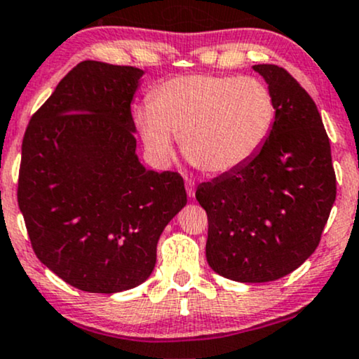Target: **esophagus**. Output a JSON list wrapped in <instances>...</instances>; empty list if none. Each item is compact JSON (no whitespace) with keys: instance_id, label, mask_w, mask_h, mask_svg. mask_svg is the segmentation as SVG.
Listing matches in <instances>:
<instances>
[{"instance_id":"1","label":"esophagus","mask_w":359,"mask_h":359,"mask_svg":"<svg viewBox=\"0 0 359 359\" xmlns=\"http://www.w3.org/2000/svg\"><path fill=\"white\" fill-rule=\"evenodd\" d=\"M187 193L189 198H194V183L191 180H187Z\"/></svg>"}]
</instances>
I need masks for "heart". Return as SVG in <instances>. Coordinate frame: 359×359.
<instances>
[{
    "label": "heart",
    "instance_id": "b5f03b06",
    "mask_svg": "<svg viewBox=\"0 0 359 359\" xmlns=\"http://www.w3.org/2000/svg\"><path fill=\"white\" fill-rule=\"evenodd\" d=\"M276 104L258 78L184 74L161 83L151 103L136 109L144 149L158 165L170 161L175 138L194 166L224 175L250 161L271 135Z\"/></svg>",
    "mask_w": 359,
    "mask_h": 359
}]
</instances>
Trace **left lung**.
Listing matches in <instances>:
<instances>
[{
  "instance_id": "obj_1",
  "label": "left lung",
  "mask_w": 359,
  "mask_h": 359,
  "mask_svg": "<svg viewBox=\"0 0 359 359\" xmlns=\"http://www.w3.org/2000/svg\"><path fill=\"white\" fill-rule=\"evenodd\" d=\"M276 104L271 135L238 170L201 183L206 259L240 283L280 280L320 245L336 200L331 146L315 101L286 69L255 65Z\"/></svg>"
}]
</instances>
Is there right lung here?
Returning <instances> with one entry per match:
<instances>
[{
	"mask_svg": "<svg viewBox=\"0 0 359 359\" xmlns=\"http://www.w3.org/2000/svg\"><path fill=\"white\" fill-rule=\"evenodd\" d=\"M144 72L86 60L31 118L18 205L38 259L88 293L140 286L166 224L187 205L178 172L146 170L131 103Z\"/></svg>",
	"mask_w": 359,
	"mask_h": 359,
	"instance_id": "obj_1",
	"label": "right lung"
}]
</instances>
